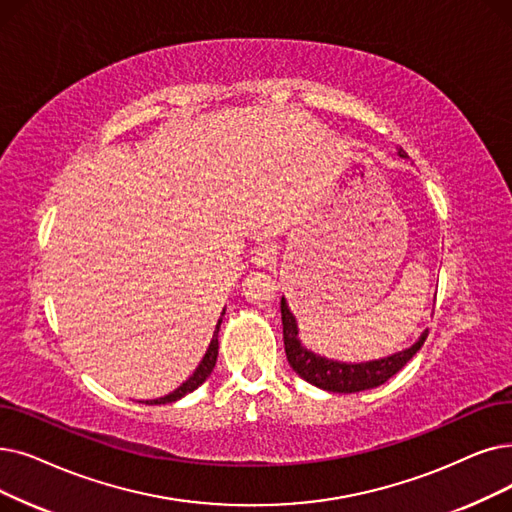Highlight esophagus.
<instances>
[{
	"label": "esophagus",
	"instance_id": "obj_1",
	"mask_svg": "<svg viewBox=\"0 0 512 512\" xmlns=\"http://www.w3.org/2000/svg\"><path fill=\"white\" fill-rule=\"evenodd\" d=\"M255 263L257 265H272L274 263V259H276V253H274V249H270V247H261V249H257V253H255Z\"/></svg>",
	"mask_w": 512,
	"mask_h": 512
}]
</instances>
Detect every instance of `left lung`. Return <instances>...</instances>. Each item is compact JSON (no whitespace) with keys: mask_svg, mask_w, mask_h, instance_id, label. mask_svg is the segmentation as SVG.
<instances>
[{"mask_svg":"<svg viewBox=\"0 0 512 512\" xmlns=\"http://www.w3.org/2000/svg\"><path fill=\"white\" fill-rule=\"evenodd\" d=\"M399 154H402V148H399ZM280 311H282L284 351H286L288 364H291V368L301 376L303 381L330 393H358V391L374 389L387 383L393 374H397L414 358L416 351L422 347V343L427 341V335H429V330H425L412 347L387 355V358L360 362V364H347V362L326 360L322 355H316L314 351H307L299 341L297 320L291 314V309H288L284 297L280 301Z\"/></svg>","mask_w":512,"mask_h":512,"instance_id":"left-lung-1","label":"left lung"}]
</instances>
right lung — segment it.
I'll use <instances>...</instances> for the list:
<instances>
[{
  "mask_svg": "<svg viewBox=\"0 0 512 512\" xmlns=\"http://www.w3.org/2000/svg\"><path fill=\"white\" fill-rule=\"evenodd\" d=\"M224 314H226V309L221 311V316H224ZM219 324H221V318L217 320V326H215V332H213V339H211V343H209V349H207V353H205V358L201 360V364L196 366V370L188 376V381H184L180 387H177L175 391H171V393H169V395H165V397H159V399H148V402H146L148 406L177 402V399H182L184 395L192 393L194 389H198V387H201V385L209 379V374L213 372L215 362H217V349H219L217 332H219Z\"/></svg>",
  "mask_w": 512,
  "mask_h": 512,
  "instance_id": "obj_1",
  "label": "right lung"
}]
</instances>
